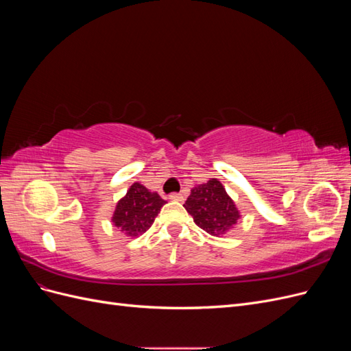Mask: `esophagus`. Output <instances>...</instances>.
<instances>
[{"label": "esophagus", "mask_w": 351, "mask_h": 351, "mask_svg": "<svg viewBox=\"0 0 351 351\" xmlns=\"http://www.w3.org/2000/svg\"><path fill=\"white\" fill-rule=\"evenodd\" d=\"M169 199L171 200H177V202H183L184 200V196L182 193H171L169 195Z\"/></svg>", "instance_id": "obj_1"}]
</instances>
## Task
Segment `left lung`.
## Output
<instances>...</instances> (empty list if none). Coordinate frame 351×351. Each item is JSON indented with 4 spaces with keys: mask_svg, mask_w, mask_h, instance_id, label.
Segmentation results:
<instances>
[{
    "mask_svg": "<svg viewBox=\"0 0 351 351\" xmlns=\"http://www.w3.org/2000/svg\"><path fill=\"white\" fill-rule=\"evenodd\" d=\"M196 226L210 236H222L237 224L240 212L217 178L192 189L184 204Z\"/></svg>",
    "mask_w": 351,
    "mask_h": 351,
    "instance_id": "obj_1",
    "label": "left lung"
}]
</instances>
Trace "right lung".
<instances>
[{
	"label": "right lung",
	"mask_w": 351,
	"mask_h": 351,
	"mask_svg": "<svg viewBox=\"0 0 351 351\" xmlns=\"http://www.w3.org/2000/svg\"><path fill=\"white\" fill-rule=\"evenodd\" d=\"M165 200L141 183H133L124 197L117 202L112 224L125 236L139 237L151 228Z\"/></svg>",
	"instance_id": "add662e5"
}]
</instances>
